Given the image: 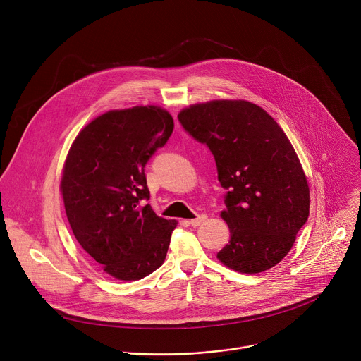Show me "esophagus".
<instances>
[{"mask_svg":"<svg viewBox=\"0 0 361 361\" xmlns=\"http://www.w3.org/2000/svg\"><path fill=\"white\" fill-rule=\"evenodd\" d=\"M206 219H207V216H206V214H199L196 219L190 220V224H192L193 227H197V226H200L202 223H204V221H206Z\"/></svg>","mask_w":361,"mask_h":361,"instance_id":"34e87169","label":"esophagus"}]
</instances>
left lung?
<instances>
[{"label":"left lung","mask_w":361,"mask_h":361,"mask_svg":"<svg viewBox=\"0 0 361 361\" xmlns=\"http://www.w3.org/2000/svg\"><path fill=\"white\" fill-rule=\"evenodd\" d=\"M178 118L210 149L227 190L221 217L230 241L217 258L243 274L272 268L309 216L306 176L288 137L267 111L244 100L195 104Z\"/></svg>","instance_id":"left-lung-1"}]
</instances>
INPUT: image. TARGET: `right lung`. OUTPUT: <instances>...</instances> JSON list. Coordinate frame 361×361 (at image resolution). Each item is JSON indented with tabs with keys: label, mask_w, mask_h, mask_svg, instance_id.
Listing matches in <instances>:
<instances>
[{
	"label": "right lung",
	"mask_w": 361,
	"mask_h": 361,
	"mask_svg": "<svg viewBox=\"0 0 361 361\" xmlns=\"http://www.w3.org/2000/svg\"><path fill=\"white\" fill-rule=\"evenodd\" d=\"M173 131L159 107L109 111L76 137L62 176V195L73 234L111 276L141 279L166 257L175 220L149 204L145 165Z\"/></svg>",
	"instance_id": "obj_1"
}]
</instances>
